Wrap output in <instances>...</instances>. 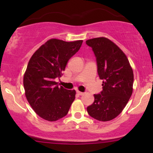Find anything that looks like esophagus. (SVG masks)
I'll return each mask as SVG.
<instances>
[{
    "instance_id": "esophagus-1",
    "label": "esophagus",
    "mask_w": 153,
    "mask_h": 153,
    "mask_svg": "<svg viewBox=\"0 0 153 153\" xmlns=\"http://www.w3.org/2000/svg\"><path fill=\"white\" fill-rule=\"evenodd\" d=\"M77 94H78L79 96H82V95L84 94V93H82V92H80V91H77Z\"/></svg>"
}]
</instances>
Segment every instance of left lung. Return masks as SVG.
<instances>
[{
	"mask_svg": "<svg viewBox=\"0 0 153 153\" xmlns=\"http://www.w3.org/2000/svg\"><path fill=\"white\" fill-rule=\"evenodd\" d=\"M92 48L103 90L94 94V102L87 107L88 114L106 122L117 117L132 94L134 75L127 56L108 39L99 37L85 42Z\"/></svg>",
	"mask_w": 153,
	"mask_h": 153,
	"instance_id": "1",
	"label": "left lung"
}]
</instances>
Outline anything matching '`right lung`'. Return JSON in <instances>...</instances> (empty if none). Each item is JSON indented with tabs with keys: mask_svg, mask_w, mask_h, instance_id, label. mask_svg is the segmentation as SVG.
<instances>
[{
	"mask_svg": "<svg viewBox=\"0 0 153 153\" xmlns=\"http://www.w3.org/2000/svg\"><path fill=\"white\" fill-rule=\"evenodd\" d=\"M82 40L64 42L52 39L38 49L28 63L24 87L28 102L40 117L54 122L68 113L75 100V91L59 87L67 62L80 50Z\"/></svg>",
	"mask_w": 153,
	"mask_h": 153,
	"instance_id": "obj_1",
	"label": "right lung"
}]
</instances>
